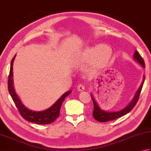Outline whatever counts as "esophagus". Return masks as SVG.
I'll return each mask as SVG.
<instances>
[{"mask_svg":"<svg viewBox=\"0 0 151 151\" xmlns=\"http://www.w3.org/2000/svg\"><path fill=\"white\" fill-rule=\"evenodd\" d=\"M85 89V87H84V85L83 84H78L77 86V90H78V91H83V90H84Z\"/></svg>","mask_w":151,"mask_h":151,"instance_id":"34e87169","label":"esophagus"}]
</instances>
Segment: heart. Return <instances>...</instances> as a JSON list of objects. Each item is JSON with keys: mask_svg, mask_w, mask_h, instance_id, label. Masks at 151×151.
<instances>
[{"mask_svg": "<svg viewBox=\"0 0 151 151\" xmlns=\"http://www.w3.org/2000/svg\"><path fill=\"white\" fill-rule=\"evenodd\" d=\"M111 54V49L106 44L86 47L76 57V63L79 67H83L90 62L89 70H97L104 68L108 64Z\"/></svg>", "mask_w": 151, "mask_h": 151, "instance_id": "heart-1", "label": "heart"}]
</instances>
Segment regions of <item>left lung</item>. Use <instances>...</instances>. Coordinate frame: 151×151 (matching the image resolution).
<instances>
[{"label":"left lung","instance_id":"obj_1","mask_svg":"<svg viewBox=\"0 0 151 151\" xmlns=\"http://www.w3.org/2000/svg\"><path fill=\"white\" fill-rule=\"evenodd\" d=\"M134 58H135V59L137 60V61H138V63H139L142 67H145L144 60L142 58L141 55L139 53V52L137 51H136L135 54H134ZM144 81H145V76L143 78V81H142L140 88H139V90H137V92L135 97L133 98V100L131 101V102L129 104L126 108H125L124 109H123L122 110L119 111L108 112V111L102 110V109L100 108V107L98 106L96 102L95 101L94 98L92 97V96H91L92 99L93 100V104H94V110H93L92 115H93V117H94V119L99 122H106L108 121H111V120H115L117 118H119V117H121L123 116H125V114H128L130 111L132 110V109L136 105L137 102H138L139 96H140L142 88L144 84Z\"/></svg>","mask_w":151,"mask_h":151}]
</instances>
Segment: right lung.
Segmentation results:
<instances>
[{
	"mask_svg": "<svg viewBox=\"0 0 151 151\" xmlns=\"http://www.w3.org/2000/svg\"><path fill=\"white\" fill-rule=\"evenodd\" d=\"M14 57L15 56L13 57L12 61H11L10 73L9 75V79H8V88H9V92L15 104L16 108L18 109L19 113L24 119H25L29 122H33L37 123V124L42 125L49 124V123H53L59 116L60 109H61L62 104L65 98L70 94L71 90L65 93L51 108L46 109V110L42 111H34L29 110L21 102L20 100L19 99L18 96L16 95L13 87L12 64Z\"/></svg>",
	"mask_w": 151,
	"mask_h": 151,
	"instance_id": "add662e5",
	"label": "right lung"
}]
</instances>
